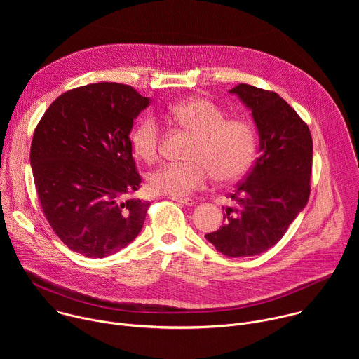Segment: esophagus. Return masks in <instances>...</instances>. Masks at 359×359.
<instances>
[{"instance_id": "esophagus-1", "label": "esophagus", "mask_w": 359, "mask_h": 359, "mask_svg": "<svg viewBox=\"0 0 359 359\" xmlns=\"http://www.w3.org/2000/svg\"><path fill=\"white\" fill-rule=\"evenodd\" d=\"M175 201L183 204V206H194L196 201L193 198H182V197H173Z\"/></svg>"}]
</instances>
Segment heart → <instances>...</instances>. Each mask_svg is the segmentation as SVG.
<instances>
[{
	"label": "heart",
	"mask_w": 359,
	"mask_h": 359,
	"mask_svg": "<svg viewBox=\"0 0 359 359\" xmlns=\"http://www.w3.org/2000/svg\"><path fill=\"white\" fill-rule=\"evenodd\" d=\"M168 116L194 136L189 163L165 165L149 176L150 189L158 194L184 197L201 189L210 175L219 183L240 179L250 168L255 136L248 122L226 119L224 112L206 97H190L169 108ZM161 126L153 116L142 118L130 143L136 156L151 163L158 159Z\"/></svg>",
	"instance_id": "b5f03b06"
}]
</instances>
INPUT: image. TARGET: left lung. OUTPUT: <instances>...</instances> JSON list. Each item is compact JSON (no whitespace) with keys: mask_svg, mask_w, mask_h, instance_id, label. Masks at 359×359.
<instances>
[{"mask_svg":"<svg viewBox=\"0 0 359 359\" xmlns=\"http://www.w3.org/2000/svg\"><path fill=\"white\" fill-rule=\"evenodd\" d=\"M237 95L251 112L260 156L237 186L226 223L204 237L227 257L257 255L285 234L310 197L313 139L297 112L276 92L240 83Z\"/></svg>","mask_w":359,"mask_h":359,"instance_id":"obj_1","label":"left lung"}]
</instances>
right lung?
<instances>
[{"label":"right lung","mask_w":359,"mask_h":359,"mask_svg":"<svg viewBox=\"0 0 359 359\" xmlns=\"http://www.w3.org/2000/svg\"><path fill=\"white\" fill-rule=\"evenodd\" d=\"M150 97L132 86L99 82L57 97L39 121L29 162L45 217L64 244L104 259L140 233L149 201L129 135Z\"/></svg>","instance_id":"1"}]
</instances>
